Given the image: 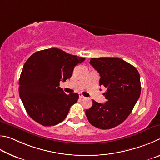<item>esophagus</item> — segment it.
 <instances>
[{
  "instance_id": "obj_1",
  "label": "esophagus",
  "mask_w": 160,
  "mask_h": 160,
  "mask_svg": "<svg viewBox=\"0 0 160 160\" xmlns=\"http://www.w3.org/2000/svg\"><path fill=\"white\" fill-rule=\"evenodd\" d=\"M79 98H84L85 97L83 96L82 93H79Z\"/></svg>"
}]
</instances>
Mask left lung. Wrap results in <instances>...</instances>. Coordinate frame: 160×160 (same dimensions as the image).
<instances>
[{
    "label": "left lung",
    "instance_id": "left-lung-1",
    "mask_svg": "<svg viewBox=\"0 0 160 160\" xmlns=\"http://www.w3.org/2000/svg\"><path fill=\"white\" fill-rule=\"evenodd\" d=\"M90 64L100 74V86L107 102L93 100L86 110L91 124L100 129H110L124 121L131 114L141 95L140 74L135 67L119 58H91Z\"/></svg>",
    "mask_w": 160,
    "mask_h": 160
}]
</instances>
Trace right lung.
Returning <instances> with one entry per match:
<instances>
[{"label":"right lung","instance_id":"right-lung-1","mask_svg":"<svg viewBox=\"0 0 160 160\" xmlns=\"http://www.w3.org/2000/svg\"><path fill=\"white\" fill-rule=\"evenodd\" d=\"M84 60L52 48L34 52L26 61L19 78V93L27 112L35 122L50 127L66 118L78 94L64 93L60 82L70 78L74 67Z\"/></svg>","mask_w":160,"mask_h":160}]
</instances>
